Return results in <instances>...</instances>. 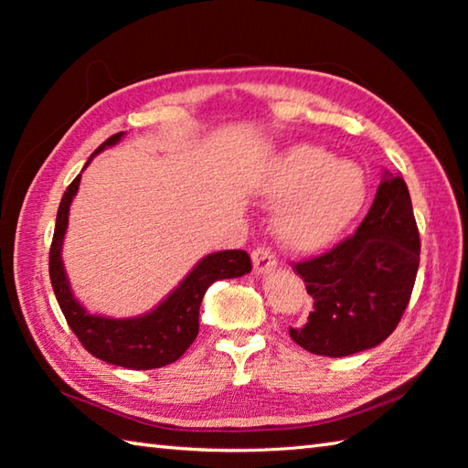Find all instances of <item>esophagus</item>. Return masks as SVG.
<instances>
[{"label":"esophagus","mask_w":468,"mask_h":468,"mask_svg":"<svg viewBox=\"0 0 468 468\" xmlns=\"http://www.w3.org/2000/svg\"><path fill=\"white\" fill-rule=\"evenodd\" d=\"M251 260H253V271L258 274L272 271V268H276V262H279L271 245H258V248L251 251Z\"/></svg>","instance_id":"esophagus-1"}]
</instances>
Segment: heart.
<instances>
[{
    "label": "heart",
    "instance_id": "obj_1",
    "mask_svg": "<svg viewBox=\"0 0 468 468\" xmlns=\"http://www.w3.org/2000/svg\"><path fill=\"white\" fill-rule=\"evenodd\" d=\"M266 202H281L274 231L292 251L326 248L351 225L366 200L357 167L335 161L328 150L297 144L284 150L258 179Z\"/></svg>",
    "mask_w": 468,
    "mask_h": 468
}]
</instances>
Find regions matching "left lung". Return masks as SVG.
Returning <instances> with one entry per match:
<instances>
[{"mask_svg": "<svg viewBox=\"0 0 468 468\" xmlns=\"http://www.w3.org/2000/svg\"><path fill=\"white\" fill-rule=\"evenodd\" d=\"M419 229L405 179L388 173L357 231L335 248L292 262L314 310L291 338L314 355L346 357L392 335L415 287Z\"/></svg>", "mask_w": 468, "mask_h": 468, "instance_id": "8db88e82", "label": "left lung"}]
</instances>
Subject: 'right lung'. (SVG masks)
<instances>
[{
    "instance_id": "add662e5",
    "label": "right lung",
    "mask_w": 468,
    "mask_h": 468,
    "mask_svg": "<svg viewBox=\"0 0 468 468\" xmlns=\"http://www.w3.org/2000/svg\"><path fill=\"white\" fill-rule=\"evenodd\" d=\"M122 136L123 132L113 133L102 142L99 150L115 144ZM78 184H80V176L68 186L66 194L61 197L49 248V276L53 292L58 297L63 315H66L68 326L72 328L86 351L97 359L113 363V366L128 369H154L169 366L187 351L197 336V328H200L197 315H200L204 292L215 281L235 279V276L250 272V253L243 250H229L206 256L154 312L142 315V318L109 320L86 314L69 291L61 264V241L68 227L69 202L78 192Z\"/></svg>"
}]
</instances>
